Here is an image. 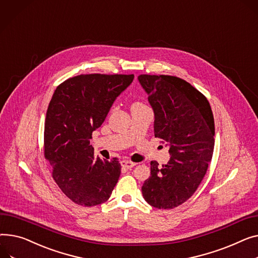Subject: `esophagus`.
<instances>
[{
    "label": "esophagus",
    "mask_w": 258,
    "mask_h": 258,
    "mask_svg": "<svg viewBox=\"0 0 258 258\" xmlns=\"http://www.w3.org/2000/svg\"><path fill=\"white\" fill-rule=\"evenodd\" d=\"M121 166H122L123 168L131 169V168H133L134 166H136V164H135V163H133V162H131V161H126V160H124V161H121Z\"/></svg>",
    "instance_id": "34e87169"
}]
</instances>
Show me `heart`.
I'll return each instance as SVG.
<instances>
[{
	"mask_svg": "<svg viewBox=\"0 0 258 258\" xmlns=\"http://www.w3.org/2000/svg\"><path fill=\"white\" fill-rule=\"evenodd\" d=\"M134 105H140V104H139V102H135V104H134ZM134 105H133V106H134Z\"/></svg>",
	"mask_w": 258,
	"mask_h": 258,
	"instance_id": "heart-1",
	"label": "heart"
}]
</instances>
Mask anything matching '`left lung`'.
Returning a JSON list of instances; mask_svg holds the SVG:
<instances>
[{"label":"left lung","instance_id":"obj_1","mask_svg":"<svg viewBox=\"0 0 258 258\" xmlns=\"http://www.w3.org/2000/svg\"><path fill=\"white\" fill-rule=\"evenodd\" d=\"M138 81L154 114V137L169 146L170 160L150 162V176L142 185L151 207L169 210L190 198L203 179L215 146V121L210 102L184 80L141 75Z\"/></svg>","mask_w":258,"mask_h":258}]
</instances>
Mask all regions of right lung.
<instances>
[{"instance_id":"add662e5","label":"right lung","mask_w":258,"mask_h":258,"mask_svg":"<svg viewBox=\"0 0 258 258\" xmlns=\"http://www.w3.org/2000/svg\"><path fill=\"white\" fill-rule=\"evenodd\" d=\"M133 80L134 75H81L59 85L49 101L44 156L56 183L77 204L104 203L119 179L118 161L95 157L90 139Z\"/></svg>"}]
</instances>
